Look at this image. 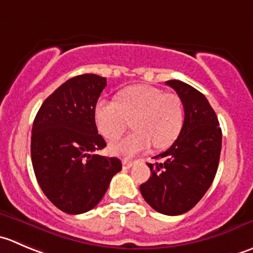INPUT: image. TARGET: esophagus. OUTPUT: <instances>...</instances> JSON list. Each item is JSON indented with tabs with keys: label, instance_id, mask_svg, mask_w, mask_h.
Here are the masks:
<instances>
[{
	"label": "esophagus",
	"instance_id": "1",
	"mask_svg": "<svg viewBox=\"0 0 253 253\" xmlns=\"http://www.w3.org/2000/svg\"><path fill=\"white\" fill-rule=\"evenodd\" d=\"M132 166H133V162L132 161H128V159H124V161H122V167H124V169H129Z\"/></svg>",
	"mask_w": 253,
	"mask_h": 253
}]
</instances>
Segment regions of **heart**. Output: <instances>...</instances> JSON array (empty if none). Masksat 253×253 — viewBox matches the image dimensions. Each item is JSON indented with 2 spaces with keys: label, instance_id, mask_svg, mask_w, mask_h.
<instances>
[{
  "label": "heart",
  "instance_id": "1",
  "mask_svg": "<svg viewBox=\"0 0 253 253\" xmlns=\"http://www.w3.org/2000/svg\"><path fill=\"white\" fill-rule=\"evenodd\" d=\"M132 119L136 131L112 143V154L131 157L148 151L152 143L156 149L168 148L183 131L185 111L180 97L146 84L125 87L116 101L101 99L94 107L97 131L109 141L120 138Z\"/></svg>",
  "mask_w": 253,
  "mask_h": 253
}]
</instances>
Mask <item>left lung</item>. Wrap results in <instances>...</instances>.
<instances>
[{
  "mask_svg": "<svg viewBox=\"0 0 253 253\" xmlns=\"http://www.w3.org/2000/svg\"><path fill=\"white\" fill-rule=\"evenodd\" d=\"M185 111L183 131L163 153L148 163L151 176L141 184L142 197L164 215L184 214L194 208L211 185L221 152V128L207 97L190 85L168 80Z\"/></svg>",
  "mask_w": 253,
  "mask_h": 253,
  "instance_id": "8db88e82",
  "label": "left lung"
}]
</instances>
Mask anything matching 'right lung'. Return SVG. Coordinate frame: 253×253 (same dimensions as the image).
I'll return each mask as SVG.
<instances>
[{"instance_id":"1","label":"right lung","mask_w":253,"mask_h":253,"mask_svg":"<svg viewBox=\"0 0 253 253\" xmlns=\"http://www.w3.org/2000/svg\"><path fill=\"white\" fill-rule=\"evenodd\" d=\"M106 78L84 74L60 85L33 122L31 157L45 197L61 211L83 214L96 207L121 161L95 152L106 147L97 133L94 107Z\"/></svg>"}]
</instances>
